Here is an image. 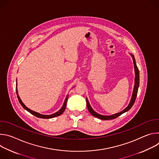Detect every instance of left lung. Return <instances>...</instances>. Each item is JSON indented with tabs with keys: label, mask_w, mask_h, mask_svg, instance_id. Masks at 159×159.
<instances>
[{
	"label": "left lung",
	"mask_w": 159,
	"mask_h": 159,
	"mask_svg": "<svg viewBox=\"0 0 159 159\" xmlns=\"http://www.w3.org/2000/svg\"><path fill=\"white\" fill-rule=\"evenodd\" d=\"M132 57H133V63H134V71H135V79H134V89H133V95L130 101V102L129 104V105L127 107H126L124 110H123L122 111H121L120 112L116 113L115 115H111V116H102V115H100L99 114H98L97 112H96L93 109L92 107H90L87 99H86V102H87V109L89 111V112H90L93 116L98 118L102 120H112V119H115L117 117H118L119 116L121 115L123 113L129 111L131 107L133 106V105L134 103V101L136 100V98H137V93H138V89H139V70L138 67L136 65L135 63V60L134 58L133 57V55H131Z\"/></svg>",
	"instance_id": "obj_1"
}]
</instances>
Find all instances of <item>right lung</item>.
<instances>
[{
	"mask_svg": "<svg viewBox=\"0 0 159 159\" xmlns=\"http://www.w3.org/2000/svg\"><path fill=\"white\" fill-rule=\"evenodd\" d=\"M16 94H17V99L20 102V104H21V106L23 107L26 110H27L28 111H29L30 113H31L32 115H33L34 116L38 117V118H46V119H48V118H54V117H56V116H60V115H61L62 113L63 112V111H65V107H66V102H67V99H68V97H66V98L65 99V101L64 102V104L63 105V106L61 107V108L57 112L54 113V114L53 115H41L39 114V113L38 112H34L31 109H30L29 108H28L24 104L23 102H22L18 95V93H17V84H16Z\"/></svg>",
	"mask_w": 159,
	"mask_h": 159,
	"instance_id": "obj_1",
	"label": "right lung"
}]
</instances>
